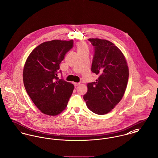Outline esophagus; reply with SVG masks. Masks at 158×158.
Returning a JSON list of instances; mask_svg holds the SVG:
<instances>
[{"mask_svg": "<svg viewBox=\"0 0 158 158\" xmlns=\"http://www.w3.org/2000/svg\"><path fill=\"white\" fill-rule=\"evenodd\" d=\"M80 82H78V83H74V85L75 86H78V85H80Z\"/></svg>", "mask_w": 158, "mask_h": 158, "instance_id": "obj_1", "label": "esophagus"}]
</instances>
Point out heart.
Masks as SVG:
<instances>
[{"mask_svg":"<svg viewBox=\"0 0 158 158\" xmlns=\"http://www.w3.org/2000/svg\"><path fill=\"white\" fill-rule=\"evenodd\" d=\"M77 52L79 53L84 51H88V49L85 44L82 43H79L77 44Z\"/></svg>","mask_w":158,"mask_h":158,"instance_id":"heart-1","label":"heart"}]
</instances>
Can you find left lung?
<instances>
[{
    "mask_svg": "<svg viewBox=\"0 0 158 158\" xmlns=\"http://www.w3.org/2000/svg\"><path fill=\"white\" fill-rule=\"evenodd\" d=\"M94 49L91 72L98 78L87 84L84 96L86 106L94 113L109 112L123 96L129 79V69L120 50L106 40L90 38Z\"/></svg>",
    "mask_w": 158,
    "mask_h": 158,
    "instance_id": "8db88e82",
    "label": "left lung"
}]
</instances>
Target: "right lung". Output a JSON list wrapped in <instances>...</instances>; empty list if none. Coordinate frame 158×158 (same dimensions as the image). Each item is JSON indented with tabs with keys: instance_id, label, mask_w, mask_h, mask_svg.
I'll return each mask as SVG.
<instances>
[{
	"instance_id": "right-lung-1",
	"label": "right lung",
	"mask_w": 158,
	"mask_h": 158,
	"mask_svg": "<svg viewBox=\"0 0 158 158\" xmlns=\"http://www.w3.org/2000/svg\"><path fill=\"white\" fill-rule=\"evenodd\" d=\"M73 40H54L33 50L26 61L23 83L26 91L43 114L56 115L66 108L74 85L58 77L60 64L73 48Z\"/></svg>"
}]
</instances>
